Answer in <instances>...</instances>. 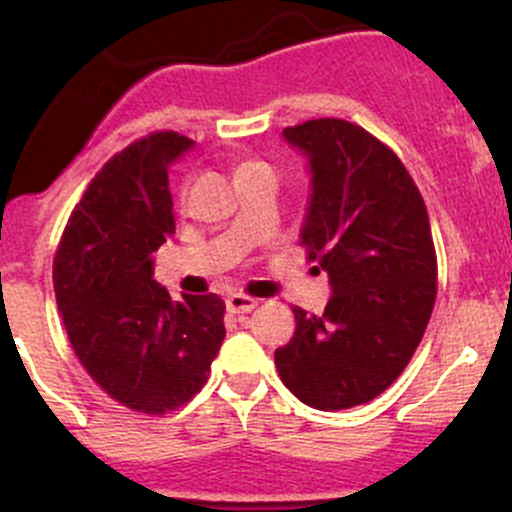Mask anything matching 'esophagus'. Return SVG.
Wrapping results in <instances>:
<instances>
[{"mask_svg":"<svg viewBox=\"0 0 512 512\" xmlns=\"http://www.w3.org/2000/svg\"><path fill=\"white\" fill-rule=\"evenodd\" d=\"M225 304H227V312L247 314L257 307V299L247 297V294H230V297L225 299Z\"/></svg>","mask_w":512,"mask_h":512,"instance_id":"esophagus-1","label":"esophagus"}]
</instances>
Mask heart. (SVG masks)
Instances as JSON below:
<instances>
[{
	"label": "heart",
	"mask_w": 512,
	"mask_h": 512,
	"mask_svg": "<svg viewBox=\"0 0 512 512\" xmlns=\"http://www.w3.org/2000/svg\"><path fill=\"white\" fill-rule=\"evenodd\" d=\"M262 173H272L270 165L262 163V160H240V163L235 165V178L237 180L247 178V175H262Z\"/></svg>",
	"instance_id": "b5f03b06"
}]
</instances>
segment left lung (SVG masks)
Returning a JSON list of instances; mask_svg holds the SVG:
<instances>
[{
  "instance_id": "left-lung-1",
  "label": "left lung",
  "mask_w": 512,
  "mask_h": 512,
  "mask_svg": "<svg viewBox=\"0 0 512 512\" xmlns=\"http://www.w3.org/2000/svg\"><path fill=\"white\" fill-rule=\"evenodd\" d=\"M282 136L309 160L299 242L332 297L319 317L292 309L297 329L275 364L302 404L352 409L399 379L431 319L438 267L426 203L399 156L356 123L317 118Z\"/></svg>"
}]
</instances>
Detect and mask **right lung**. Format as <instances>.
Returning a JSON list of instances; mask_svg holds the SVG:
<instances>
[{
	"label": "right lung",
	"mask_w": 512,
	"mask_h": 512,
	"mask_svg": "<svg viewBox=\"0 0 512 512\" xmlns=\"http://www.w3.org/2000/svg\"><path fill=\"white\" fill-rule=\"evenodd\" d=\"M193 141L158 131L116 153L71 213L54 257L66 334L91 379L118 404L165 414L205 386L225 339L218 294L173 299L153 252L175 232L168 165Z\"/></svg>",
	"instance_id": "right-lung-1"
}]
</instances>
